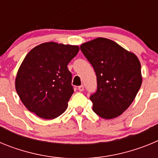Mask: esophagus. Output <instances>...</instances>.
<instances>
[{
	"label": "esophagus",
	"mask_w": 158,
	"mask_h": 158,
	"mask_svg": "<svg viewBox=\"0 0 158 158\" xmlns=\"http://www.w3.org/2000/svg\"><path fill=\"white\" fill-rule=\"evenodd\" d=\"M78 90H79V91H80V92L84 91V86L83 85L78 86Z\"/></svg>",
	"instance_id": "esophagus-1"
}]
</instances>
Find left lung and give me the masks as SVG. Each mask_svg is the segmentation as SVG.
<instances>
[{"label": "left lung", "instance_id": "1", "mask_svg": "<svg viewBox=\"0 0 158 158\" xmlns=\"http://www.w3.org/2000/svg\"><path fill=\"white\" fill-rule=\"evenodd\" d=\"M80 47L96 75L97 90L90 96L93 111L106 119L119 116L133 102L142 85L139 58L105 38L95 39Z\"/></svg>", "mask_w": 158, "mask_h": 158}]
</instances>
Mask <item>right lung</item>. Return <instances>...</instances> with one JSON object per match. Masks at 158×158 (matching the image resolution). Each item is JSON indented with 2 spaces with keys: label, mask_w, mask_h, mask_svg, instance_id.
<instances>
[{
  "label": "right lung",
  "mask_w": 158,
  "mask_h": 158,
  "mask_svg": "<svg viewBox=\"0 0 158 158\" xmlns=\"http://www.w3.org/2000/svg\"><path fill=\"white\" fill-rule=\"evenodd\" d=\"M79 51L78 46L44 43L26 55L17 72L16 90L27 109L45 119L66 110L73 93L72 73L67 68Z\"/></svg>",
  "instance_id": "obj_1"
}]
</instances>
